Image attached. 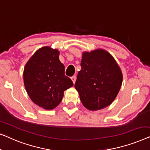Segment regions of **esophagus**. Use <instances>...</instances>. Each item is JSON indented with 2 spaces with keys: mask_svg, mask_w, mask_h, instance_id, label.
<instances>
[{
  "mask_svg": "<svg viewBox=\"0 0 150 150\" xmlns=\"http://www.w3.org/2000/svg\"><path fill=\"white\" fill-rule=\"evenodd\" d=\"M76 76L75 75H73V77H71V80H72L73 81V83H75V81H76Z\"/></svg>",
  "mask_w": 150,
  "mask_h": 150,
  "instance_id": "1",
  "label": "esophagus"
}]
</instances>
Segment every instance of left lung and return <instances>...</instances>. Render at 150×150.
I'll return each instance as SVG.
<instances>
[{
	"label": "left lung",
	"mask_w": 150,
	"mask_h": 150,
	"mask_svg": "<svg viewBox=\"0 0 150 150\" xmlns=\"http://www.w3.org/2000/svg\"><path fill=\"white\" fill-rule=\"evenodd\" d=\"M81 67L75 88L83 106L97 111L111 105L120 91L123 79L113 57L101 49L85 52L82 54Z\"/></svg>",
	"instance_id": "1"
}]
</instances>
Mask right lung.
Returning <instances> with one entry per match:
<instances>
[{"mask_svg":"<svg viewBox=\"0 0 150 150\" xmlns=\"http://www.w3.org/2000/svg\"><path fill=\"white\" fill-rule=\"evenodd\" d=\"M58 50L45 46L33 55L25 65L23 77L26 90L34 103L52 110L62 100L64 90L73 83L64 75Z\"/></svg>","mask_w":150,"mask_h":150,"instance_id":"right-lung-1","label":"right lung"}]
</instances>
